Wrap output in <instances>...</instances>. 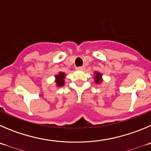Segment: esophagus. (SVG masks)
Instances as JSON below:
<instances>
[{"mask_svg":"<svg viewBox=\"0 0 151 151\" xmlns=\"http://www.w3.org/2000/svg\"><path fill=\"white\" fill-rule=\"evenodd\" d=\"M76 69L78 70H83L85 69V67L84 66H81V67H77Z\"/></svg>","mask_w":151,"mask_h":151,"instance_id":"obj_1","label":"esophagus"}]
</instances>
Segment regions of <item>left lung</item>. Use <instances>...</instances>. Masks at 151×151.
Returning <instances> with one entry per match:
<instances>
[{"label":"left lung","instance_id":"left-lung-1","mask_svg":"<svg viewBox=\"0 0 151 151\" xmlns=\"http://www.w3.org/2000/svg\"><path fill=\"white\" fill-rule=\"evenodd\" d=\"M94 81L96 83H101L103 81L102 74L99 71H95L94 72Z\"/></svg>","mask_w":151,"mask_h":151}]
</instances>
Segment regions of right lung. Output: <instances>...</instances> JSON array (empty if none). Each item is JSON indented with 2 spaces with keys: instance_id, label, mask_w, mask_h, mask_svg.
Returning <instances> with one entry per match:
<instances>
[{
  "instance_id": "obj_1",
  "label": "right lung",
  "mask_w": 151,
  "mask_h": 151,
  "mask_svg": "<svg viewBox=\"0 0 151 151\" xmlns=\"http://www.w3.org/2000/svg\"><path fill=\"white\" fill-rule=\"evenodd\" d=\"M55 83L56 84L57 87L63 86L65 84V74L62 71H60L58 74L55 76Z\"/></svg>"
}]
</instances>
